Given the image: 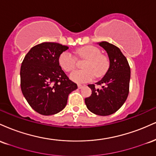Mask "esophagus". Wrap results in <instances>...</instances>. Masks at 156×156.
Returning <instances> with one entry per match:
<instances>
[{
	"label": "esophagus",
	"instance_id": "esophagus-1",
	"mask_svg": "<svg viewBox=\"0 0 156 156\" xmlns=\"http://www.w3.org/2000/svg\"><path fill=\"white\" fill-rule=\"evenodd\" d=\"M83 87V86L80 85V84H78V89H82Z\"/></svg>",
	"mask_w": 156,
	"mask_h": 156
}]
</instances>
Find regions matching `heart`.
Wrapping results in <instances>:
<instances>
[{"label": "heart", "instance_id": "obj_1", "mask_svg": "<svg viewBox=\"0 0 156 156\" xmlns=\"http://www.w3.org/2000/svg\"><path fill=\"white\" fill-rule=\"evenodd\" d=\"M78 57L84 59L82 68L83 69L73 73L70 79L76 83H86L92 80L94 76H103L109 67V61L107 56L101 54L98 48L92 45L83 46L76 51ZM58 63L65 72L69 73L76 67V58L69 52H63L59 55Z\"/></svg>", "mask_w": 156, "mask_h": 156}]
</instances>
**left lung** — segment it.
<instances>
[{
	"instance_id": "obj_1",
	"label": "left lung",
	"mask_w": 156,
	"mask_h": 156,
	"mask_svg": "<svg viewBox=\"0 0 156 156\" xmlns=\"http://www.w3.org/2000/svg\"><path fill=\"white\" fill-rule=\"evenodd\" d=\"M107 52L110 65L105 75L97 85L89 84L92 94L85 99L87 108L97 115L114 114L124 104L129 93L130 69L126 57L117 46L107 42H99Z\"/></svg>"
}]
</instances>
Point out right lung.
I'll use <instances>...</instances> for the list:
<instances>
[{
  "instance_id": "obj_1",
  "label": "right lung",
  "mask_w": 156,
  "mask_h": 156,
  "mask_svg": "<svg viewBox=\"0 0 156 156\" xmlns=\"http://www.w3.org/2000/svg\"><path fill=\"white\" fill-rule=\"evenodd\" d=\"M67 46L43 42L28 51L20 68V87L23 96L35 112L53 115L65 108L69 93L78 86L69 79L58 63Z\"/></svg>"
}]
</instances>
